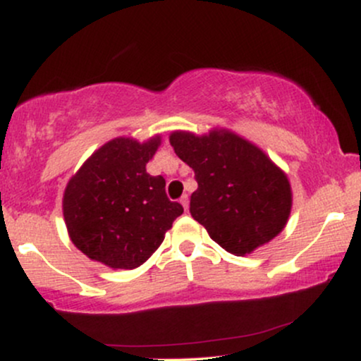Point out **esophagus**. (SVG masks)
<instances>
[{"mask_svg": "<svg viewBox=\"0 0 361 361\" xmlns=\"http://www.w3.org/2000/svg\"><path fill=\"white\" fill-rule=\"evenodd\" d=\"M180 204L183 205V209H185V212H186V210H188V195H183V197L180 198Z\"/></svg>", "mask_w": 361, "mask_h": 361, "instance_id": "34e87169", "label": "esophagus"}]
</instances>
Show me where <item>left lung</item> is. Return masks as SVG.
Listing matches in <instances>:
<instances>
[{
    "label": "left lung",
    "mask_w": 361,
    "mask_h": 361,
    "mask_svg": "<svg viewBox=\"0 0 361 361\" xmlns=\"http://www.w3.org/2000/svg\"><path fill=\"white\" fill-rule=\"evenodd\" d=\"M169 142L198 183L190 214L219 246L246 256L283 231L292 210L290 181L256 144L227 128L204 135L175 130Z\"/></svg>",
    "instance_id": "left-lung-1"
}]
</instances>
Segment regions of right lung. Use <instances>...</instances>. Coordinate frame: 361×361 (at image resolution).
I'll return each mask as SVG.
<instances>
[{
    "instance_id": "add662e5",
    "label": "right lung",
    "mask_w": 361,
    "mask_h": 361,
    "mask_svg": "<svg viewBox=\"0 0 361 361\" xmlns=\"http://www.w3.org/2000/svg\"><path fill=\"white\" fill-rule=\"evenodd\" d=\"M161 135L146 142L115 137L103 144L68 181L62 214L74 246L114 270H134L152 256L173 221L183 214L169 202L163 176L146 164Z\"/></svg>"
}]
</instances>
